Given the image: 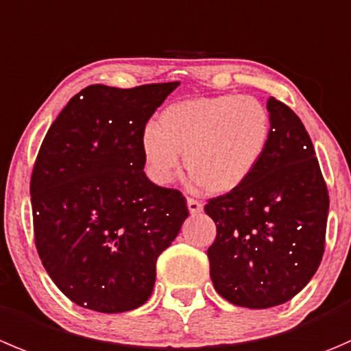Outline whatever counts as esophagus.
Segmentation results:
<instances>
[{"instance_id":"1","label":"esophagus","mask_w":351,"mask_h":351,"mask_svg":"<svg viewBox=\"0 0 351 351\" xmlns=\"http://www.w3.org/2000/svg\"><path fill=\"white\" fill-rule=\"evenodd\" d=\"M186 207H189L190 214H199L200 210H202V204H200L199 200L192 199V197H189V199H186Z\"/></svg>"}]
</instances>
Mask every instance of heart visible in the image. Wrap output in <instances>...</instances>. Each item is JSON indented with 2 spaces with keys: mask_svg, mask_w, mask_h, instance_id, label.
Returning a JSON list of instances; mask_svg holds the SVG:
<instances>
[{
  "mask_svg": "<svg viewBox=\"0 0 351 351\" xmlns=\"http://www.w3.org/2000/svg\"><path fill=\"white\" fill-rule=\"evenodd\" d=\"M271 114L254 96L219 94L176 101L142 134L149 176L159 185L175 178L183 154L186 173L207 193L243 185L266 156Z\"/></svg>",
  "mask_w": 351,
  "mask_h": 351,
  "instance_id": "b5f03b06",
  "label": "heart"
}]
</instances>
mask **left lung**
Returning <instances> with one entry per match:
<instances>
[{
  "instance_id": "8db88e82",
  "label": "left lung",
  "mask_w": 351,
  "mask_h": 351,
  "mask_svg": "<svg viewBox=\"0 0 351 351\" xmlns=\"http://www.w3.org/2000/svg\"><path fill=\"white\" fill-rule=\"evenodd\" d=\"M271 141L241 186L207 200L216 240L207 248L210 280L238 307L291 300L311 281L326 247L329 193L300 118L269 97Z\"/></svg>"
}]
</instances>
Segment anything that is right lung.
Wrapping results in <instances>:
<instances>
[{
	"mask_svg": "<svg viewBox=\"0 0 351 351\" xmlns=\"http://www.w3.org/2000/svg\"><path fill=\"white\" fill-rule=\"evenodd\" d=\"M178 82L89 85L47 130L30 176L34 241L77 305L104 314L147 302L156 261L189 216L183 193L144 173L145 123Z\"/></svg>",
	"mask_w": 351,
	"mask_h": 351,
	"instance_id": "obj_1",
	"label": "right lung"
}]
</instances>
